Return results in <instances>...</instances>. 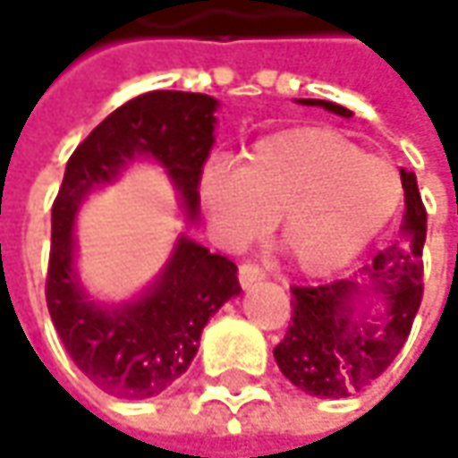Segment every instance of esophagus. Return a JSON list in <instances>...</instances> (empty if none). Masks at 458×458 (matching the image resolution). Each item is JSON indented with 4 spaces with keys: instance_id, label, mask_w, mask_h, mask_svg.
Segmentation results:
<instances>
[{
    "instance_id": "1",
    "label": "esophagus",
    "mask_w": 458,
    "mask_h": 458,
    "mask_svg": "<svg viewBox=\"0 0 458 458\" xmlns=\"http://www.w3.org/2000/svg\"><path fill=\"white\" fill-rule=\"evenodd\" d=\"M262 280H265V270L259 265H252V262L239 265V283H242V288H252V285L262 283Z\"/></svg>"
}]
</instances>
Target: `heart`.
<instances>
[{
	"instance_id": "obj_1",
	"label": "heart",
	"mask_w": 458,
	"mask_h": 458,
	"mask_svg": "<svg viewBox=\"0 0 458 458\" xmlns=\"http://www.w3.org/2000/svg\"><path fill=\"white\" fill-rule=\"evenodd\" d=\"M201 203L214 229L247 244L280 216V244L308 277L346 267L403 199L397 167L328 127H293L257 140L239 167L211 163Z\"/></svg>"
}]
</instances>
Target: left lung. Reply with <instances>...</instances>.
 I'll list each match as a JSON object with an SVG mask.
<instances>
[{"instance_id": "1", "label": "left lung", "mask_w": 458, "mask_h": 458, "mask_svg": "<svg viewBox=\"0 0 458 458\" xmlns=\"http://www.w3.org/2000/svg\"><path fill=\"white\" fill-rule=\"evenodd\" d=\"M301 104L352 116L349 109L334 101L301 98ZM400 178L405 191L400 239L364 267L369 285L385 301V313L369 316L367 291H361L357 280L291 288V326L273 354L280 372L308 395L346 397L360 393L393 364L411 334L423 298L426 206L418 193L415 173L400 170Z\"/></svg>"}]
</instances>
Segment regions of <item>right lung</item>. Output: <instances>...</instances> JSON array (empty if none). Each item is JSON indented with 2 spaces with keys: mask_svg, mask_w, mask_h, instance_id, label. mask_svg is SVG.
Instances as JSON below:
<instances>
[{
  "mask_svg": "<svg viewBox=\"0 0 458 458\" xmlns=\"http://www.w3.org/2000/svg\"><path fill=\"white\" fill-rule=\"evenodd\" d=\"M219 101L188 91L130 98L73 150L53 201L45 301L65 352L98 390L127 400L165 393L191 367L203 326L239 295L237 265L181 237L142 298L101 306L73 270V221L91 188L109 183L134 157L165 167L188 219L199 214L203 163L214 145Z\"/></svg>",
  "mask_w": 458,
  "mask_h": 458,
  "instance_id": "right-lung-1",
  "label": "right lung"
}]
</instances>
